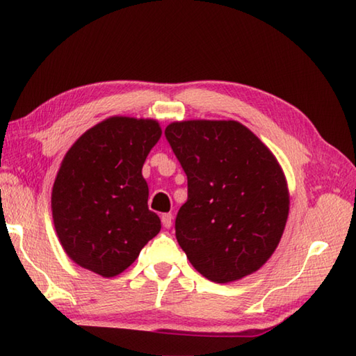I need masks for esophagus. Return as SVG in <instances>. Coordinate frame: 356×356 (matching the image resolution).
I'll use <instances>...</instances> for the list:
<instances>
[{
	"label": "esophagus",
	"instance_id": "34e87169",
	"mask_svg": "<svg viewBox=\"0 0 356 356\" xmlns=\"http://www.w3.org/2000/svg\"><path fill=\"white\" fill-rule=\"evenodd\" d=\"M161 224H163L165 229H170L172 225V215L171 213H165V215H161Z\"/></svg>",
	"mask_w": 356,
	"mask_h": 356
}]
</instances>
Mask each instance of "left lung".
<instances>
[{
    "instance_id": "obj_1",
    "label": "left lung",
    "mask_w": 356,
    "mask_h": 356,
    "mask_svg": "<svg viewBox=\"0 0 356 356\" xmlns=\"http://www.w3.org/2000/svg\"><path fill=\"white\" fill-rule=\"evenodd\" d=\"M165 137L188 180L176 238L190 263L216 283L255 273L274 254L288 219L279 161L238 121L171 122Z\"/></svg>"
}]
</instances>
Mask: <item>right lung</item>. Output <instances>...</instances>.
<instances>
[{"label": "right lung", "mask_w": 356, "mask_h": 356, "mask_svg": "<svg viewBox=\"0 0 356 356\" xmlns=\"http://www.w3.org/2000/svg\"><path fill=\"white\" fill-rule=\"evenodd\" d=\"M160 137L157 121L112 116L70 147L51 209L62 248L79 266L102 277L118 275L160 232L141 174Z\"/></svg>", "instance_id": "obj_1"}]
</instances>
